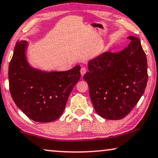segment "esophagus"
I'll use <instances>...</instances> for the list:
<instances>
[{
	"mask_svg": "<svg viewBox=\"0 0 158 158\" xmlns=\"http://www.w3.org/2000/svg\"><path fill=\"white\" fill-rule=\"evenodd\" d=\"M87 69L85 68V67H82V68L81 69V70H80V72H81V76H83V75H85V73H86V72H87Z\"/></svg>",
	"mask_w": 158,
	"mask_h": 158,
	"instance_id": "obj_1",
	"label": "esophagus"
}]
</instances>
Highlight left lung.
<instances>
[{
  "mask_svg": "<svg viewBox=\"0 0 158 158\" xmlns=\"http://www.w3.org/2000/svg\"><path fill=\"white\" fill-rule=\"evenodd\" d=\"M118 52H105L88 62L84 75L98 115L108 120L123 118L144 94L148 82V62L139 39Z\"/></svg>",
  "mask_w": 158,
  "mask_h": 158,
  "instance_id": "8db88e82",
  "label": "left lung"
}]
</instances>
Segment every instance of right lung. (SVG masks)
<instances>
[{
  "instance_id": "add662e5",
  "label": "right lung",
  "mask_w": 158,
  "mask_h": 158,
  "mask_svg": "<svg viewBox=\"0 0 158 158\" xmlns=\"http://www.w3.org/2000/svg\"><path fill=\"white\" fill-rule=\"evenodd\" d=\"M27 42L16 43L8 66L9 90L16 106L29 118L48 123L58 119L73 87L80 79V66L65 71H48L27 61Z\"/></svg>"
}]
</instances>
